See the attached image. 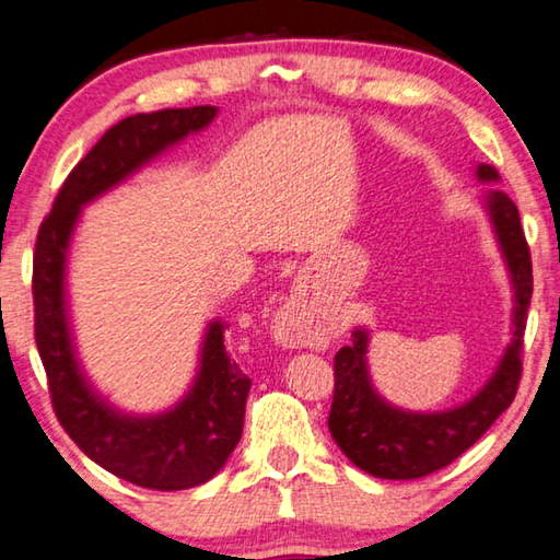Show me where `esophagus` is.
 I'll use <instances>...</instances> for the list:
<instances>
[{
    "label": "esophagus",
    "instance_id": "34e87169",
    "mask_svg": "<svg viewBox=\"0 0 560 560\" xmlns=\"http://www.w3.org/2000/svg\"><path fill=\"white\" fill-rule=\"evenodd\" d=\"M273 336L287 346H320L324 330L311 316L303 296H291L273 318Z\"/></svg>",
    "mask_w": 560,
    "mask_h": 560
}]
</instances>
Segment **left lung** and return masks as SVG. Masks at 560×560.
<instances>
[{"instance_id": "obj_1", "label": "left lung", "mask_w": 560, "mask_h": 560, "mask_svg": "<svg viewBox=\"0 0 560 560\" xmlns=\"http://www.w3.org/2000/svg\"><path fill=\"white\" fill-rule=\"evenodd\" d=\"M481 179H497V170L479 165ZM489 214L504 249L516 289L514 343L491 381L474 400L450 412L412 415L395 410L373 393L365 368V330H353L350 343L334 358V402L328 430L346 457L381 479H420L447 467L485 434L514 402L521 381L526 311L534 291L528 242L521 230L516 205L504 192L489 195Z\"/></svg>"}]
</instances>
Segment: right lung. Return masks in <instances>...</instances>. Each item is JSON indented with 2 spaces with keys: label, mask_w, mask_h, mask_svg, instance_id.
<instances>
[{
  "label": "right lung",
  "mask_w": 560,
  "mask_h": 560,
  "mask_svg": "<svg viewBox=\"0 0 560 560\" xmlns=\"http://www.w3.org/2000/svg\"><path fill=\"white\" fill-rule=\"evenodd\" d=\"M214 113V106L163 108L116 122L63 179L36 234L34 340L54 412L86 457L130 485L155 491L200 487L224 467L242 438L252 381L226 355L224 326L214 320L205 338L197 383L175 410L158 417L113 412L89 390L73 360L63 314L66 246L81 205L106 192L187 132L205 128Z\"/></svg>",
  "instance_id": "right-lung-1"
}]
</instances>
